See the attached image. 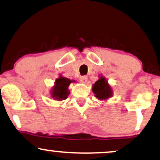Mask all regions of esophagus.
<instances>
[{"label": "esophagus", "mask_w": 160, "mask_h": 160, "mask_svg": "<svg viewBox=\"0 0 160 160\" xmlns=\"http://www.w3.org/2000/svg\"><path fill=\"white\" fill-rule=\"evenodd\" d=\"M87 80H88V77L87 76H80V80L82 82H83V83H85V82L87 81Z\"/></svg>", "instance_id": "obj_1"}]
</instances>
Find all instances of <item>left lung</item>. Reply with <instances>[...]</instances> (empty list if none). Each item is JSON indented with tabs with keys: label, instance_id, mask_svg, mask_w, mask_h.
Masks as SVG:
<instances>
[{
	"label": "left lung",
	"instance_id": "left-lung-1",
	"mask_svg": "<svg viewBox=\"0 0 160 160\" xmlns=\"http://www.w3.org/2000/svg\"><path fill=\"white\" fill-rule=\"evenodd\" d=\"M95 97L99 100H106L110 98L112 94L111 86L108 84V82L102 77H100V80L95 82L92 88Z\"/></svg>",
	"mask_w": 160,
	"mask_h": 160
}]
</instances>
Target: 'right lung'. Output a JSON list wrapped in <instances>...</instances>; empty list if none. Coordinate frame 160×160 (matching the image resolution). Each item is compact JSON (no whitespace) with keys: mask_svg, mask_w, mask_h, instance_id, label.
<instances>
[{"mask_svg":"<svg viewBox=\"0 0 160 160\" xmlns=\"http://www.w3.org/2000/svg\"><path fill=\"white\" fill-rule=\"evenodd\" d=\"M72 80H68L66 78H62L57 79L54 82V87L52 92V97L55 100H63L67 98L68 95L69 94V91L68 87L69 86Z\"/></svg>","mask_w":160,"mask_h":160,"instance_id":"obj_1","label":"right lung"}]
</instances>
